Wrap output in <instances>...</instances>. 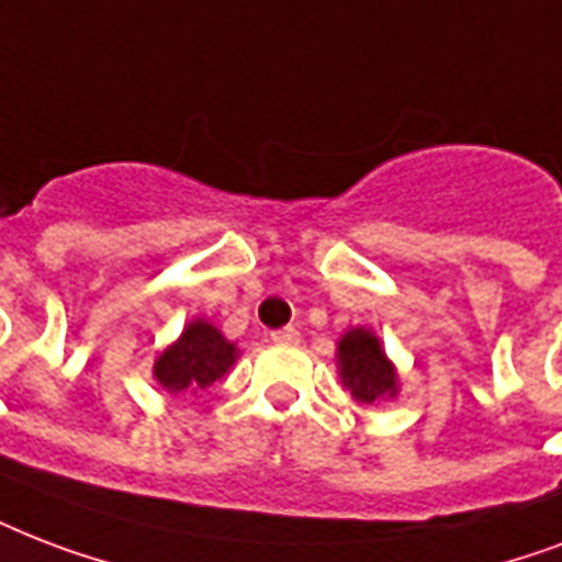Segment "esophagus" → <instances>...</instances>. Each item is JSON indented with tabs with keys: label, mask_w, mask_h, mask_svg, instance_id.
Returning <instances> with one entry per match:
<instances>
[{
	"label": "esophagus",
	"mask_w": 562,
	"mask_h": 562,
	"mask_svg": "<svg viewBox=\"0 0 562 562\" xmlns=\"http://www.w3.org/2000/svg\"><path fill=\"white\" fill-rule=\"evenodd\" d=\"M297 338H300V333L294 327H282V329H273L271 333L273 345H294Z\"/></svg>",
	"instance_id": "34e87169"
}]
</instances>
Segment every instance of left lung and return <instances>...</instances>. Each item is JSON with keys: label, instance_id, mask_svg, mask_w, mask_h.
<instances>
[{"label": "left lung", "instance_id": "8db88e82", "mask_svg": "<svg viewBox=\"0 0 562 562\" xmlns=\"http://www.w3.org/2000/svg\"><path fill=\"white\" fill-rule=\"evenodd\" d=\"M338 366L341 380L359 404H374L376 397L395 395V371L368 329H350L338 341Z\"/></svg>", "mask_w": 562, "mask_h": 562}]
</instances>
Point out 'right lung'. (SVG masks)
Wrapping results in <instances>:
<instances>
[{
	"label": "right lung",
	"instance_id": "1",
	"mask_svg": "<svg viewBox=\"0 0 562 562\" xmlns=\"http://www.w3.org/2000/svg\"><path fill=\"white\" fill-rule=\"evenodd\" d=\"M235 362V345H229L209 321H191L173 348L156 362V380L170 392H196L212 385Z\"/></svg>",
	"mask_w": 562,
	"mask_h": 562
}]
</instances>
